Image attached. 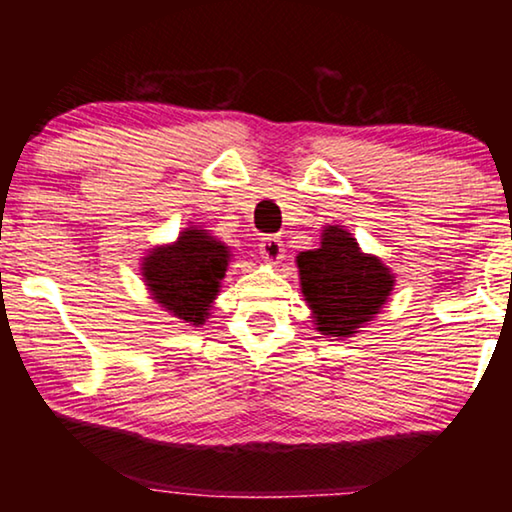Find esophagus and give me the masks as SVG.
<instances>
[{
    "instance_id": "esophagus-1",
    "label": "esophagus",
    "mask_w": 512,
    "mask_h": 512,
    "mask_svg": "<svg viewBox=\"0 0 512 512\" xmlns=\"http://www.w3.org/2000/svg\"><path fill=\"white\" fill-rule=\"evenodd\" d=\"M258 247H261V256L268 263H279L284 258V242H282V237H279V235L263 237Z\"/></svg>"
}]
</instances>
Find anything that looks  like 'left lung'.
<instances>
[{
    "mask_svg": "<svg viewBox=\"0 0 512 512\" xmlns=\"http://www.w3.org/2000/svg\"><path fill=\"white\" fill-rule=\"evenodd\" d=\"M321 240V249L298 256L300 286L319 331L347 338L387 303L394 277L380 258L361 254L347 230L328 226Z\"/></svg>",
    "mask_w": 512,
    "mask_h": 512,
    "instance_id": "1",
    "label": "left lung"
}]
</instances>
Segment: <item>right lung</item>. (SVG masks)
I'll use <instances>...</instances> for the list:
<instances>
[{"mask_svg": "<svg viewBox=\"0 0 512 512\" xmlns=\"http://www.w3.org/2000/svg\"><path fill=\"white\" fill-rule=\"evenodd\" d=\"M228 247L205 230L188 228L172 247L153 249L144 261V279L153 298L188 324H205L228 268Z\"/></svg>", "mask_w": 512, "mask_h": 512, "instance_id": "right-lung-1", "label": "right lung"}]
</instances>
